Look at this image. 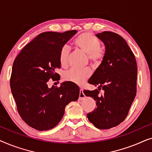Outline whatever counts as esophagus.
Here are the masks:
<instances>
[{"label":"esophagus","instance_id":"obj_1","mask_svg":"<svg viewBox=\"0 0 152 152\" xmlns=\"http://www.w3.org/2000/svg\"><path fill=\"white\" fill-rule=\"evenodd\" d=\"M85 98V95L83 93V90L82 89H80V95H79V99L80 100H82L83 99Z\"/></svg>","mask_w":152,"mask_h":152}]
</instances>
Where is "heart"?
<instances>
[{"label":"heart","instance_id":"1","mask_svg":"<svg viewBox=\"0 0 152 152\" xmlns=\"http://www.w3.org/2000/svg\"><path fill=\"white\" fill-rule=\"evenodd\" d=\"M74 45L79 50L87 54V58L94 65L99 64L104 57V51L100 47L101 41L91 32H83L76 37ZM70 55V48L64 45L59 55V64L61 67L68 66ZM91 72L89 69H71L64 74L63 78L66 82H70L77 85H82L90 77Z\"/></svg>","mask_w":152,"mask_h":152}]
</instances>
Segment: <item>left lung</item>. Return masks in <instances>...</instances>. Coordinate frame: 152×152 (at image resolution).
I'll return each mask as SVG.
<instances>
[{
    "mask_svg": "<svg viewBox=\"0 0 152 152\" xmlns=\"http://www.w3.org/2000/svg\"><path fill=\"white\" fill-rule=\"evenodd\" d=\"M96 36L104 43L106 52L88 83L98 89L84 93L96 101V109L87 114L88 120L97 129H108L127 116L136 95L138 70L134 54L120 35L104 31Z\"/></svg>",
    "mask_w": 152,
    "mask_h": 152,
    "instance_id": "obj_1",
    "label": "left lung"
}]
</instances>
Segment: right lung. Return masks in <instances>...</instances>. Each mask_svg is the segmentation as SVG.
Instances as JSON below:
<instances>
[{"label":"right lung","mask_w":152,"mask_h":152,"mask_svg":"<svg viewBox=\"0 0 152 152\" xmlns=\"http://www.w3.org/2000/svg\"><path fill=\"white\" fill-rule=\"evenodd\" d=\"M77 32H45L25 45L12 66L10 87L17 111L31 127L46 131L61 121L66 106L77 100L80 88L70 82L59 87H48L50 79L59 80L61 48Z\"/></svg>","instance_id":"right-lung-1"}]
</instances>
